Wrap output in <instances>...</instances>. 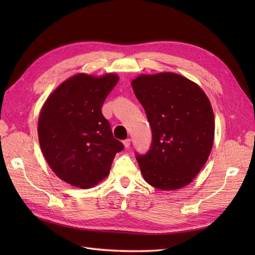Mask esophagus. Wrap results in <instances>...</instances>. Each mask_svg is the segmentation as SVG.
I'll return each mask as SVG.
<instances>
[{
    "label": "esophagus",
    "mask_w": 255,
    "mask_h": 255,
    "mask_svg": "<svg viewBox=\"0 0 255 255\" xmlns=\"http://www.w3.org/2000/svg\"><path fill=\"white\" fill-rule=\"evenodd\" d=\"M123 144H125L126 148H128V146L130 145V139H126V140H123Z\"/></svg>",
    "instance_id": "34e87169"
}]
</instances>
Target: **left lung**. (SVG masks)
<instances>
[{
    "label": "left lung",
    "mask_w": 255,
    "mask_h": 255,
    "mask_svg": "<svg viewBox=\"0 0 255 255\" xmlns=\"http://www.w3.org/2000/svg\"><path fill=\"white\" fill-rule=\"evenodd\" d=\"M152 130L145 154H135L151 186L173 190L186 186L210 155L214 113L203 90L182 75H140L132 82Z\"/></svg>",
    "instance_id": "8db88e82"
}]
</instances>
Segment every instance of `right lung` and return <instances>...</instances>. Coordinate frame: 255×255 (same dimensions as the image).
Wrapping results in <instances>:
<instances>
[{"mask_svg": "<svg viewBox=\"0 0 255 255\" xmlns=\"http://www.w3.org/2000/svg\"><path fill=\"white\" fill-rule=\"evenodd\" d=\"M118 76L76 74L54 90L38 121L41 151L61 180L90 188L109 174L116 153L125 145L113 136L102 114Z\"/></svg>", "mask_w": 255, "mask_h": 255, "instance_id": "add662e5", "label": "right lung"}]
</instances>
